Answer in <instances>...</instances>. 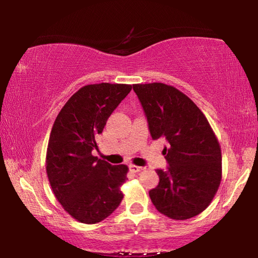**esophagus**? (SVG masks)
<instances>
[{"mask_svg": "<svg viewBox=\"0 0 258 258\" xmlns=\"http://www.w3.org/2000/svg\"><path fill=\"white\" fill-rule=\"evenodd\" d=\"M130 168H131V171L134 172V173H139L143 169V167H140V166H137V165H131Z\"/></svg>", "mask_w": 258, "mask_h": 258, "instance_id": "34e87169", "label": "esophagus"}]
</instances>
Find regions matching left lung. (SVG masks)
Instances as JSON below:
<instances>
[{"label":"left lung","mask_w":258,"mask_h":258,"mask_svg":"<svg viewBox=\"0 0 258 258\" xmlns=\"http://www.w3.org/2000/svg\"><path fill=\"white\" fill-rule=\"evenodd\" d=\"M146 112L152 140L164 138L167 171L157 169L159 183L149 191L157 211L173 220L204 212L222 180L221 146L203 111L192 100L164 83L133 84Z\"/></svg>","instance_id":"left-lung-1"}]
</instances>
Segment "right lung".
Listing matches in <instances>:
<instances>
[{
	"label": "right lung",
	"mask_w": 258,
	"mask_h": 258,
	"mask_svg": "<svg viewBox=\"0 0 258 258\" xmlns=\"http://www.w3.org/2000/svg\"><path fill=\"white\" fill-rule=\"evenodd\" d=\"M132 85L100 83L81 87L56 116L46 150L52 191L69 215L85 224L108 217L123 200L126 165H111L92 155L97 137Z\"/></svg>",
	"instance_id": "add662e5"
}]
</instances>
